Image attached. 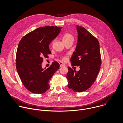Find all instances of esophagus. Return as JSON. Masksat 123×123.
Masks as SVG:
<instances>
[{"instance_id":"1","label":"esophagus","mask_w":123,"mask_h":123,"mask_svg":"<svg viewBox=\"0 0 123 123\" xmlns=\"http://www.w3.org/2000/svg\"><path fill=\"white\" fill-rule=\"evenodd\" d=\"M59 64H60V67H62V66H65V64L63 63H62V62H59Z\"/></svg>"}]
</instances>
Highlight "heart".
Returning a JSON list of instances; mask_svg holds the SVG:
<instances>
[{
    "label": "heart",
    "mask_w": 123,
    "mask_h": 123,
    "mask_svg": "<svg viewBox=\"0 0 123 123\" xmlns=\"http://www.w3.org/2000/svg\"><path fill=\"white\" fill-rule=\"evenodd\" d=\"M73 38V37L70 33H66L64 34V35L62 36V40L64 42H65L66 41H67L69 39H70L71 38ZM66 60V57H63V60L65 61Z\"/></svg>",
    "instance_id": "b5f03b06"
}]
</instances>
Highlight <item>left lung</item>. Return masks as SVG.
Instances as JSON below:
<instances>
[{
  "instance_id": "left-lung-1",
  "label": "left lung",
  "mask_w": 123,
  "mask_h": 123,
  "mask_svg": "<svg viewBox=\"0 0 123 123\" xmlns=\"http://www.w3.org/2000/svg\"><path fill=\"white\" fill-rule=\"evenodd\" d=\"M78 41L71 58L72 66H79L78 72L68 67V87L74 92H83L94 83L101 64L98 39L85 28L77 25Z\"/></svg>"
}]
</instances>
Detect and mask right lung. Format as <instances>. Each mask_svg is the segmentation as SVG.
I'll return each instance as SVG.
<instances>
[{
	"instance_id": "1",
	"label": "right lung",
	"mask_w": 123,
	"mask_h": 123,
	"mask_svg": "<svg viewBox=\"0 0 123 123\" xmlns=\"http://www.w3.org/2000/svg\"><path fill=\"white\" fill-rule=\"evenodd\" d=\"M62 27H39L25 35L20 41L16 52V69L21 80L31 92L40 94L50 87L49 81L60 68L57 62L43 69V58L51 51L49 45L59 34Z\"/></svg>"
}]
</instances>
